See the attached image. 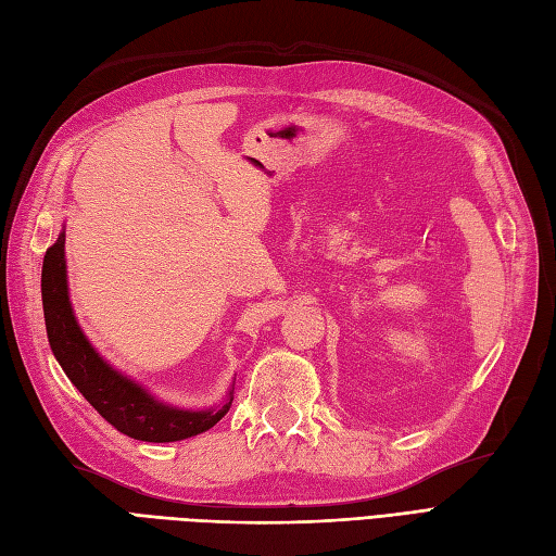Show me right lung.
<instances>
[{
	"mask_svg": "<svg viewBox=\"0 0 556 556\" xmlns=\"http://www.w3.org/2000/svg\"><path fill=\"white\" fill-rule=\"evenodd\" d=\"M41 305H45L47 336L53 357L59 359L70 382L84 394V400L122 434L154 441V444L180 441L211 430L230 410L232 392L230 400L218 408L188 410L164 404L154 400L136 380L112 368L93 350L89 338L79 329L73 305H70L65 232H61L55 244L47 249L45 265H41Z\"/></svg>",
	"mask_w": 556,
	"mask_h": 556,
	"instance_id": "right-lung-1",
	"label": "right lung"
}]
</instances>
